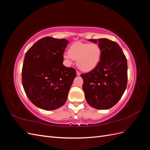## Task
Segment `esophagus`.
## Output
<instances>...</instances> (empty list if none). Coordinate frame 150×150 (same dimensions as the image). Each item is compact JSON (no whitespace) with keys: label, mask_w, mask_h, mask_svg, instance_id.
Segmentation results:
<instances>
[{"label":"esophagus","mask_w":150,"mask_h":150,"mask_svg":"<svg viewBox=\"0 0 150 150\" xmlns=\"http://www.w3.org/2000/svg\"><path fill=\"white\" fill-rule=\"evenodd\" d=\"M76 74H77V75H78V76H79L81 74V72L79 71H76Z\"/></svg>","instance_id":"1"}]
</instances>
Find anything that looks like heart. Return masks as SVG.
<instances>
[{
	"mask_svg": "<svg viewBox=\"0 0 150 150\" xmlns=\"http://www.w3.org/2000/svg\"><path fill=\"white\" fill-rule=\"evenodd\" d=\"M102 51L98 44L76 42L71 44L64 59L71 64L72 59L77 60V65L81 70L88 72L94 69L101 60Z\"/></svg>",
	"mask_w": 150,
	"mask_h": 150,
	"instance_id": "heart-1",
	"label": "heart"
}]
</instances>
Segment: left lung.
I'll return each mask as SVG.
<instances>
[{
    "label": "left lung",
    "mask_w": 150,
    "mask_h": 150,
    "mask_svg": "<svg viewBox=\"0 0 150 150\" xmlns=\"http://www.w3.org/2000/svg\"><path fill=\"white\" fill-rule=\"evenodd\" d=\"M101 48V60L88 73L81 74L85 98L91 106L107 110L119 101L128 81L127 59L116 42L108 39H89Z\"/></svg>",
    "instance_id": "8db88e82"
}]
</instances>
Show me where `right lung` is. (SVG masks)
Listing matches in <instances>:
<instances>
[{
  "label": "right lung",
  "mask_w": 150,
  "mask_h": 150,
  "mask_svg": "<svg viewBox=\"0 0 150 150\" xmlns=\"http://www.w3.org/2000/svg\"><path fill=\"white\" fill-rule=\"evenodd\" d=\"M68 40L52 37L39 40L25 53L22 69L25 93L35 106L44 110L61 107L76 76L73 67L62 64Z\"/></svg>",
  "instance_id": "right-lung-1"
}]
</instances>
